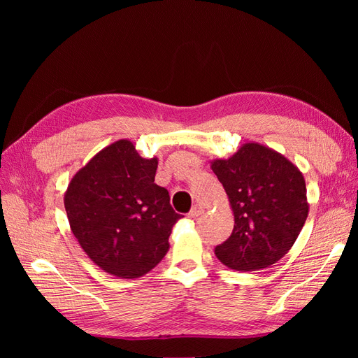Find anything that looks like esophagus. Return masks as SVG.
Wrapping results in <instances>:
<instances>
[{
    "instance_id": "obj_1",
    "label": "esophagus",
    "mask_w": 358,
    "mask_h": 358,
    "mask_svg": "<svg viewBox=\"0 0 358 358\" xmlns=\"http://www.w3.org/2000/svg\"><path fill=\"white\" fill-rule=\"evenodd\" d=\"M203 212H204V209L201 208V206L196 204V206H194V208L191 209V212L188 213V216H189V218H192V220H196V218H199V216H200Z\"/></svg>"
}]
</instances>
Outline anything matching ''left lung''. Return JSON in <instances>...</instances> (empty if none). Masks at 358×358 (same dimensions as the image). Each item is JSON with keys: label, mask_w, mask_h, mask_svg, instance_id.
Returning <instances> with one entry per match:
<instances>
[{"label": "left lung", "mask_w": 358, "mask_h": 358, "mask_svg": "<svg viewBox=\"0 0 358 358\" xmlns=\"http://www.w3.org/2000/svg\"><path fill=\"white\" fill-rule=\"evenodd\" d=\"M210 169L222 183L234 215V229L215 248L233 270L254 272L275 264L294 245L308 218L306 183L297 166L275 149L243 143Z\"/></svg>", "instance_id": "1"}]
</instances>
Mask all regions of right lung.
I'll use <instances>...</instances> for the list:
<instances>
[{"label":"right lung","instance_id":"add662e5","mask_svg":"<svg viewBox=\"0 0 358 358\" xmlns=\"http://www.w3.org/2000/svg\"><path fill=\"white\" fill-rule=\"evenodd\" d=\"M158 158H142L127 138L106 146L71 178L64 194L70 229L106 273L134 279L167 254L182 218L154 182Z\"/></svg>","mask_w":358,"mask_h":358}]
</instances>
